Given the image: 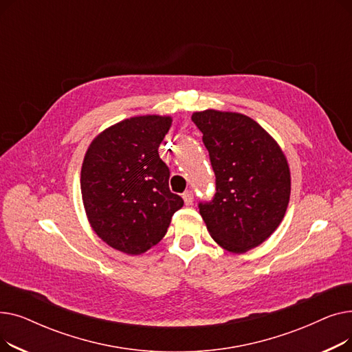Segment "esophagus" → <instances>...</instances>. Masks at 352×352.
<instances>
[{
  "instance_id": "esophagus-1",
  "label": "esophagus",
  "mask_w": 352,
  "mask_h": 352,
  "mask_svg": "<svg viewBox=\"0 0 352 352\" xmlns=\"http://www.w3.org/2000/svg\"><path fill=\"white\" fill-rule=\"evenodd\" d=\"M182 198H184V202H186V206H191L194 201V194L192 191H186L182 194Z\"/></svg>"
}]
</instances>
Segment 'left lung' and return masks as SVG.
<instances>
[{"instance_id":"8db88e82","label":"left lung","mask_w":352,"mask_h":352,"mask_svg":"<svg viewBox=\"0 0 352 352\" xmlns=\"http://www.w3.org/2000/svg\"><path fill=\"white\" fill-rule=\"evenodd\" d=\"M202 133L215 173V195L199 204L214 241L244 254L271 236L285 215L291 194L287 157L252 118L231 111H197L191 117Z\"/></svg>"}]
</instances>
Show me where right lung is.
<instances>
[{"instance_id":"right-lung-1","label":"right lung","mask_w":352,"mask_h":352,"mask_svg":"<svg viewBox=\"0 0 352 352\" xmlns=\"http://www.w3.org/2000/svg\"><path fill=\"white\" fill-rule=\"evenodd\" d=\"M170 116H138L105 128L91 141L81 168L88 223L105 244L128 255L157 245L184 201L168 187L158 146Z\"/></svg>"}]
</instances>
